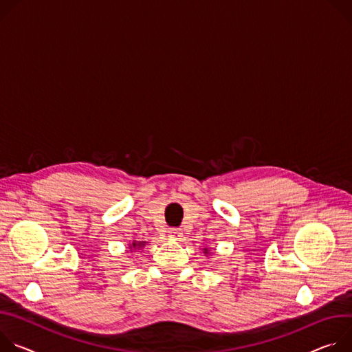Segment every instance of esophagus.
Returning <instances> with one entry per match:
<instances>
[{
  "label": "esophagus",
  "instance_id": "obj_1",
  "mask_svg": "<svg viewBox=\"0 0 352 352\" xmlns=\"http://www.w3.org/2000/svg\"><path fill=\"white\" fill-rule=\"evenodd\" d=\"M169 235L173 239H180L182 238V229L180 228H170L169 229Z\"/></svg>",
  "mask_w": 352,
  "mask_h": 352
}]
</instances>
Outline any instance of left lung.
Wrapping results in <instances>:
<instances>
[{
  "instance_id": "left-lung-1",
  "label": "left lung",
  "mask_w": 352,
  "mask_h": 352,
  "mask_svg": "<svg viewBox=\"0 0 352 352\" xmlns=\"http://www.w3.org/2000/svg\"><path fill=\"white\" fill-rule=\"evenodd\" d=\"M206 253H207V250H206Z\"/></svg>"
}]
</instances>
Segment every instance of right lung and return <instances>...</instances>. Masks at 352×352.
Returning a JSON list of instances; mask_svg holds the SVG:
<instances>
[{
	"label": "right lung",
	"instance_id": "obj_1",
	"mask_svg": "<svg viewBox=\"0 0 352 352\" xmlns=\"http://www.w3.org/2000/svg\"><path fill=\"white\" fill-rule=\"evenodd\" d=\"M144 245H145V242H138V243L134 242V243H133V248L135 249V248H141V246H144Z\"/></svg>",
	"mask_w": 352,
	"mask_h": 352
}]
</instances>
